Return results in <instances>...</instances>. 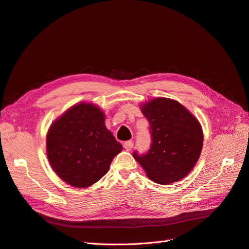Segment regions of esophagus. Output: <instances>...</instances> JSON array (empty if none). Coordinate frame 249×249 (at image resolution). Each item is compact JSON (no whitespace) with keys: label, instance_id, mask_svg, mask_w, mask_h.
Listing matches in <instances>:
<instances>
[{"label":"esophagus","instance_id":"34e87169","mask_svg":"<svg viewBox=\"0 0 249 249\" xmlns=\"http://www.w3.org/2000/svg\"><path fill=\"white\" fill-rule=\"evenodd\" d=\"M133 146H134V143H133V141H131V140L125 141V142L124 143V149H126V150H131V149L133 148Z\"/></svg>","mask_w":249,"mask_h":249}]
</instances>
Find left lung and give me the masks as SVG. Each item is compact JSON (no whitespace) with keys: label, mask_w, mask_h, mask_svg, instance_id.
Listing matches in <instances>:
<instances>
[{"label":"left lung","mask_w":249,"mask_h":249,"mask_svg":"<svg viewBox=\"0 0 249 249\" xmlns=\"http://www.w3.org/2000/svg\"><path fill=\"white\" fill-rule=\"evenodd\" d=\"M141 111L149 123L152 143L146 154L134 152L133 157L153 182H178L193 169L200 156V124L183 105L166 97L148 101Z\"/></svg>","instance_id":"obj_1"}]
</instances>
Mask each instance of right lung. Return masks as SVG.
I'll return each mask as SVG.
<instances>
[{"mask_svg": "<svg viewBox=\"0 0 249 249\" xmlns=\"http://www.w3.org/2000/svg\"><path fill=\"white\" fill-rule=\"evenodd\" d=\"M123 146L105 125L93 104L74 105L53 124L47 135L52 168L65 183L85 188L101 179Z\"/></svg>", "mask_w": 249, "mask_h": 249, "instance_id": "1", "label": "right lung"}]
</instances>
